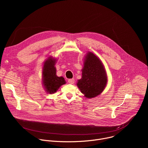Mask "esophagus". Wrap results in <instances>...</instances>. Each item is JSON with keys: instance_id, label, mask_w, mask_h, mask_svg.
Returning <instances> with one entry per match:
<instances>
[{"instance_id": "1", "label": "esophagus", "mask_w": 148, "mask_h": 148, "mask_svg": "<svg viewBox=\"0 0 148 148\" xmlns=\"http://www.w3.org/2000/svg\"><path fill=\"white\" fill-rule=\"evenodd\" d=\"M68 82L70 84H73L74 83V78H71V79H68Z\"/></svg>"}]
</instances>
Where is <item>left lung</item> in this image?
I'll list each match as a JSON object with an SVG mask.
<instances>
[{"instance_id": "8db88e82", "label": "left lung", "mask_w": 148, "mask_h": 148, "mask_svg": "<svg viewBox=\"0 0 148 148\" xmlns=\"http://www.w3.org/2000/svg\"><path fill=\"white\" fill-rule=\"evenodd\" d=\"M84 57L82 77L77 86L84 97L92 98L103 92L108 77L101 60L96 55L88 51Z\"/></svg>"}]
</instances>
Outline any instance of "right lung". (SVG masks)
I'll use <instances>...</instances> for the list:
<instances>
[{"label":"right lung","instance_id":"add662e5","mask_svg":"<svg viewBox=\"0 0 148 148\" xmlns=\"http://www.w3.org/2000/svg\"><path fill=\"white\" fill-rule=\"evenodd\" d=\"M57 60L52 56L49 57L43 62L42 70V84L48 94H54L59 88L66 83L62 77L56 75L55 64Z\"/></svg>","mask_w":148,"mask_h":148}]
</instances>
